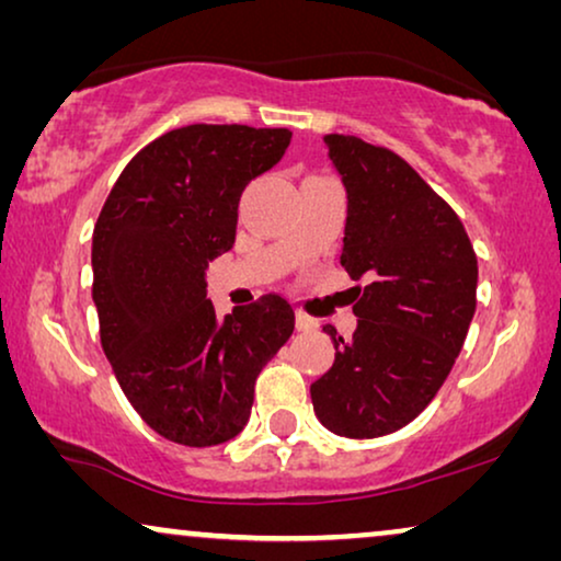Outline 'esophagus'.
<instances>
[{
    "instance_id": "esophagus-1",
    "label": "esophagus",
    "mask_w": 561,
    "mask_h": 561,
    "mask_svg": "<svg viewBox=\"0 0 561 561\" xmlns=\"http://www.w3.org/2000/svg\"><path fill=\"white\" fill-rule=\"evenodd\" d=\"M296 329L298 332H313V329H319V321L306 311H296Z\"/></svg>"
}]
</instances>
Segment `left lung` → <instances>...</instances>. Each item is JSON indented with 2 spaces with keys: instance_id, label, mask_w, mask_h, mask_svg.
Segmentation results:
<instances>
[{
  "instance_id": "obj_1",
  "label": "left lung",
  "mask_w": 561,
  "mask_h": 561,
  "mask_svg": "<svg viewBox=\"0 0 561 561\" xmlns=\"http://www.w3.org/2000/svg\"><path fill=\"white\" fill-rule=\"evenodd\" d=\"M347 191L340 263L370 283L352 306L357 329L334 342V365L311 382L329 432L375 439L432 403L474 317L478 257L451 206L393 150L352 135L324 137Z\"/></svg>"
}]
</instances>
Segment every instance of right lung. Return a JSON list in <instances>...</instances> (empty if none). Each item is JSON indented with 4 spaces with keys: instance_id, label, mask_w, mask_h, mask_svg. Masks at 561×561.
Segmentation results:
<instances>
[{
    "instance_id": "1",
    "label": "right lung",
    "mask_w": 561,
    "mask_h": 561,
    "mask_svg": "<svg viewBox=\"0 0 561 561\" xmlns=\"http://www.w3.org/2000/svg\"><path fill=\"white\" fill-rule=\"evenodd\" d=\"M288 129L188 125L129 160L91 242L99 334L127 401L183 447L234 439L255 380L294 332V309L267 294L225 319L206 267L232 250L244 186L278 163Z\"/></svg>"
}]
</instances>
